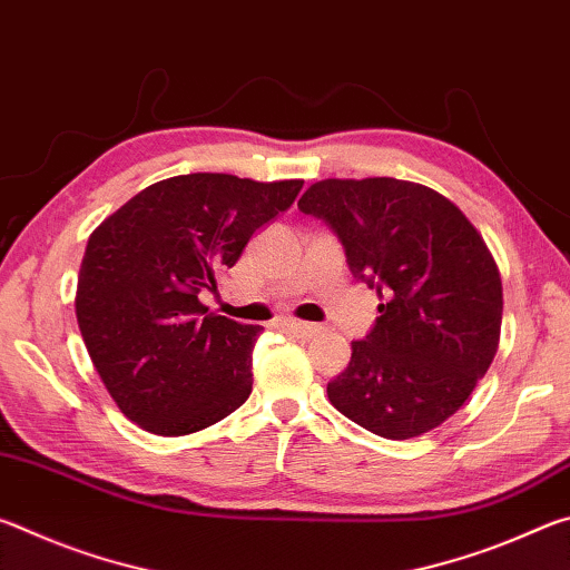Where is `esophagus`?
Instances as JSON below:
<instances>
[{"label":"esophagus","mask_w":570,"mask_h":570,"mask_svg":"<svg viewBox=\"0 0 570 570\" xmlns=\"http://www.w3.org/2000/svg\"><path fill=\"white\" fill-rule=\"evenodd\" d=\"M282 326L286 332H292L294 336H298V340H308V336H314L316 332H320V326H316V324L298 322V320H284Z\"/></svg>","instance_id":"esophagus-1"}]
</instances>
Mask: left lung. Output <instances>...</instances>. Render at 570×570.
Masks as SVG:
<instances>
[{
    "mask_svg": "<svg viewBox=\"0 0 570 570\" xmlns=\"http://www.w3.org/2000/svg\"><path fill=\"white\" fill-rule=\"evenodd\" d=\"M377 288V324L326 384L344 417L410 440L452 417L493 364L503 282L478 228L442 193L397 178H326L298 198Z\"/></svg>",
    "mask_w": 570,
    "mask_h": 570,
    "instance_id": "obj_1",
    "label": "left lung"
}]
</instances>
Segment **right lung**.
<instances>
[{
  "instance_id": "obj_1",
  "label": "right lung",
  "mask_w": 570,
  "mask_h": 570,
  "mask_svg": "<svg viewBox=\"0 0 570 570\" xmlns=\"http://www.w3.org/2000/svg\"><path fill=\"white\" fill-rule=\"evenodd\" d=\"M304 180L190 173L153 183L92 230L75 314L105 390L163 438L206 430L248 400L264 326L208 312L198 294L244 254Z\"/></svg>"
}]
</instances>
